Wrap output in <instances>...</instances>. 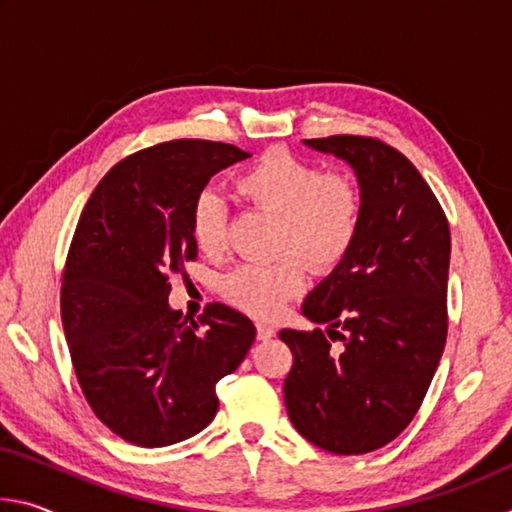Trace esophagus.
Here are the masks:
<instances>
[{"instance_id": "esophagus-1", "label": "esophagus", "mask_w": 512, "mask_h": 512, "mask_svg": "<svg viewBox=\"0 0 512 512\" xmlns=\"http://www.w3.org/2000/svg\"><path fill=\"white\" fill-rule=\"evenodd\" d=\"M275 336V327L273 325H268V323H257V339L259 341H271Z\"/></svg>"}]
</instances>
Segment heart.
<instances>
[{
    "mask_svg": "<svg viewBox=\"0 0 512 512\" xmlns=\"http://www.w3.org/2000/svg\"><path fill=\"white\" fill-rule=\"evenodd\" d=\"M237 192L277 219L271 264H246L223 277V296L259 318H273L305 289V264L329 268L348 255L361 228V189L345 173L325 171L287 151H268L237 178ZM189 228L198 250L221 255L228 244L223 198L196 196Z\"/></svg>",
    "mask_w": 512,
    "mask_h": 512,
    "instance_id": "heart-1",
    "label": "heart"
}]
</instances>
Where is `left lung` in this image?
Here are the masks:
<instances>
[{
  "instance_id": "1",
  "label": "left lung",
  "mask_w": 512,
  "mask_h": 512,
  "mask_svg": "<svg viewBox=\"0 0 512 512\" xmlns=\"http://www.w3.org/2000/svg\"><path fill=\"white\" fill-rule=\"evenodd\" d=\"M305 146L350 164L363 214L348 255L302 302V316L325 332H280L293 352L284 404L309 443L368 454L409 427L443 357L452 239L436 196L400 151L359 135Z\"/></svg>"
}]
</instances>
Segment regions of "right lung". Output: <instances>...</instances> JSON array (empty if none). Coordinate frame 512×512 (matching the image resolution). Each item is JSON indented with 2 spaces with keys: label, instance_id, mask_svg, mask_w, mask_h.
Segmentation results:
<instances>
[{
  "label": "right lung",
  "instance_id": "1",
  "mask_svg": "<svg viewBox=\"0 0 512 512\" xmlns=\"http://www.w3.org/2000/svg\"><path fill=\"white\" fill-rule=\"evenodd\" d=\"M250 158L232 144L173 140L115 164L76 225L60 289L65 339L83 395L128 443L167 447L219 409L216 381L255 341L241 311L198 318L169 307V275L196 257L189 216L214 173Z\"/></svg>",
  "mask_w": 512,
  "mask_h": 512
}]
</instances>
